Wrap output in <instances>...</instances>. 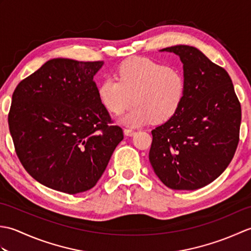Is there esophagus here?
I'll use <instances>...</instances> for the list:
<instances>
[{
  "instance_id": "34e87169",
  "label": "esophagus",
  "mask_w": 251,
  "mask_h": 251,
  "mask_svg": "<svg viewBox=\"0 0 251 251\" xmlns=\"http://www.w3.org/2000/svg\"><path fill=\"white\" fill-rule=\"evenodd\" d=\"M135 132H136V131H135L134 129H131V128H125V129H124V134H125L126 136H129V137L134 136Z\"/></svg>"
}]
</instances>
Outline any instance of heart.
<instances>
[{"label":"heart","instance_id":"1","mask_svg":"<svg viewBox=\"0 0 251 251\" xmlns=\"http://www.w3.org/2000/svg\"><path fill=\"white\" fill-rule=\"evenodd\" d=\"M184 95L182 72L148 58L123 62L116 78H105L98 87L101 104L112 114H122L134 102V108L120 119L128 126L169 120L179 110Z\"/></svg>","mask_w":251,"mask_h":251}]
</instances>
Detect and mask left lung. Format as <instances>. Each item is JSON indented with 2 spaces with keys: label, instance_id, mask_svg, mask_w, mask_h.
<instances>
[{
  "label": "left lung",
  "instance_id": "8db88e82",
  "mask_svg": "<svg viewBox=\"0 0 251 251\" xmlns=\"http://www.w3.org/2000/svg\"><path fill=\"white\" fill-rule=\"evenodd\" d=\"M183 63L185 95L179 110L152 130L149 159L173 190H197L225 172L239 141L242 109L225 69L193 46L163 49Z\"/></svg>",
  "mask_w": 251,
  "mask_h": 251
}]
</instances>
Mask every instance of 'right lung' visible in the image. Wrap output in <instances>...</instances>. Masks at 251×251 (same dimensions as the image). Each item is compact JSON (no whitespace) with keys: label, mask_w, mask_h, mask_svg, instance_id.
Listing matches in <instances>:
<instances>
[{"label":"right lung","mask_w":251,"mask_h":251,"mask_svg":"<svg viewBox=\"0 0 251 251\" xmlns=\"http://www.w3.org/2000/svg\"><path fill=\"white\" fill-rule=\"evenodd\" d=\"M102 65L56 58L15 89L8 113L15 151L47 188L68 194L94 188L124 138L93 79Z\"/></svg>","instance_id":"obj_1"}]
</instances>
